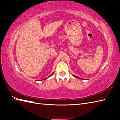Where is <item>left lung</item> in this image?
I'll return each mask as SVG.
<instances>
[{
  "instance_id": "8db88e82",
  "label": "left lung",
  "mask_w": 120,
  "mask_h": 120,
  "mask_svg": "<svg viewBox=\"0 0 120 120\" xmlns=\"http://www.w3.org/2000/svg\"><path fill=\"white\" fill-rule=\"evenodd\" d=\"M73 76H74L75 77H76V78H78V79H82V80H85V79H82V78H79V77H77V76H75V75H73Z\"/></svg>"
}]
</instances>
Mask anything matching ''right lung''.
Masks as SVG:
<instances>
[{
    "label": "right lung",
    "instance_id": "obj_1",
    "mask_svg": "<svg viewBox=\"0 0 120 120\" xmlns=\"http://www.w3.org/2000/svg\"><path fill=\"white\" fill-rule=\"evenodd\" d=\"M53 73H52V74H53ZM52 74H51V75H50V76H49V77H47V78H49V77H50V76H52ZM47 78H45V79H43V80H45V79H47Z\"/></svg>",
    "mask_w": 120,
    "mask_h": 120
}]
</instances>
